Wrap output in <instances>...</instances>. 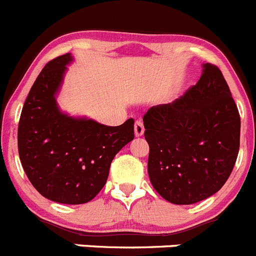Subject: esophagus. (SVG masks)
<instances>
[{
	"label": "esophagus",
	"mask_w": 256,
	"mask_h": 256,
	"mask_svg": "<svg viewBox=\"0 0 256 256\" xmlns=\"http://www.w3.org/2000/svg\"><path fill=\"white\" fill-rule=\"evenodd\" d=\"M144 124L142 122V121L140 120H138L135 122V126H134V131H135V136H138V138H139V136H142V134H144Z\"/></svg>",
	"instance_id": "1"
}]
</instances>
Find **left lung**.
<instances>
[{
	"label": "left lung",
	"mask_w": 256,
	"mask_h": 256,
	"mask_svg": "<svg viewBox=\"0 0 256 256\" xmlns=\"http://www.w3.org/2000/svg\"><path fill=\"white\" fill-rule=\"evenodd\" d=\"M152 187L174 204H192L218 192L240 148V114L221 70L204 64L197 84L142 117Z\"/></svg>",
	"instance_id": "left-lung-1"
}]
</instances>
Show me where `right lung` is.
<instances>
[{
	"mask_svg": "<svg viewBox=\"0 0 256 256\" xmlns=\"http://www.w3.org/2000/svg\"><path fill=\"white\" fill-rule=\"evenodd\" d=\"M64 54L42 68L28 94L18 131V155L31 184L58 204H87L106 184L114 155L134 139V120L106 126L59 110L56 94L63 83Z\"/></svg>",
	"mask_w": 256,
	"mask_h": 256,
	"instance_id": "1",
	"label": "right lung"
}]
</instances>
